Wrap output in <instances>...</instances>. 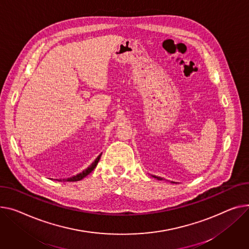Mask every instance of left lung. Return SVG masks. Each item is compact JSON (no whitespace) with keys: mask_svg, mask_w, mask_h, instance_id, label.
Masks as SVG:
<instances>
[{"mask_svg":"<svg viewBox=\"0 0 249 249\" xmlns=\"http://www.w3.org/2000/svg\"><path fill=\"white\" fill-rule=\"evenodd\" d=\"M154 178H156V179H158V180H163V178H161V177H158V176H153ZM172 183H175V182H172Z\"/></svg>","mask_w":249,"mask_h":249,"instance_id":"1","label":"left lung"}]
</instances>
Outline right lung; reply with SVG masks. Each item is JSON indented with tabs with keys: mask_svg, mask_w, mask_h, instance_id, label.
Wrapping results in <instances>:
<instances>
[{
	"mask_svg": "<svg viewBox=\"0 0 249 249\" xmlns=\"http://www.w3.org/2000/svg\"><path fill=\"white\" fill-rule=\"evenodd\" d=\"M100 157H101V155H99L97 158H96V160L90 165V166L86 169V170H84L83 172H81V173H79V174H77L76 176H73V177H70V178H67V179H63V181L64 182H66V181H69V182H74V181H79V180H82L83 178L84 177H86L88 174H90L94 169H95V167L97 166V164H98V162H99V160H100ZM58 181H62V179H60V180H58Z\"/></svg>",
	"mask_w": 249,
	"mask_h": 249,
	"instance_id": "1",
	"label": "right lung"
}]
</instances>
